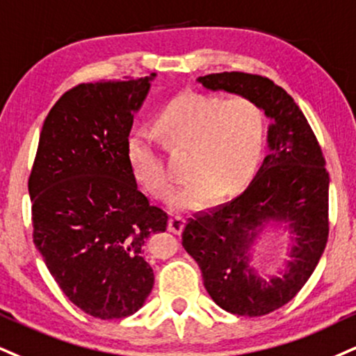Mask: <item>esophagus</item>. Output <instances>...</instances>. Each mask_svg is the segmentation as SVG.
Segmentation results:
<instances>
[{"instance_id": "esophagus-1", "label": "esophagus", "mask_w": 356, "mask_h": 356, "mask_svg": "<svg viewBox=\"0 0 356 356\" xmlns=\"http://www.w3.org/2000/svg\"><path fill=\"white\" fill-rule=\"evenodd\" d=\"M184 225H186V219H184L182 216H172L169 219V225H167V229H169V232L179 235L184 230Z\"/></svg>"}]
</instances>
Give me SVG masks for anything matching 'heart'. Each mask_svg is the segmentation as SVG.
Segmentation results:
<instances>
[{
    "instance_id": "1",
    "label": "heart",
    "mask_w": 356,
    "mask_h": 356,
    "mask_svg": "<svg viewBox=\"0 0 356 356\" xmlns=\"http://www.w3.org/2000/svg\"><path fill=\"white\" fill-rule=\"evenodd\" d=\"M157 131L170 149H189L187 175L192 179L174 195L177 211H199L217 197L241 192L262 156V111L242 96L222 99L184 92L159 114ZM127 154L136 179L156 199L172 194L175 177L151 137L132 136Z\"/></svg>"
}]
</instances>
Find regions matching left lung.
<instances>
[{
	"label": "left lung",
	"mask_w": 356,
	"mask_h": 356,
	"mask_svg": "<svg viewBox=\"0 0 356 356\" xmlns=\"http://www.w3.org/2000/svg\"><path fill=\"white\" fill-rule=\"evenodd\" d=\"M197 81L264 109L272 119L270 154L241 195L187 220L182 247L217 305L234 315H267L300 292L327 245L330 177L322 147L293 97L268 78L232 71ZM268 221H286L296 238L286 272L265 281L254 273L250 250Z\"/></svg>",
	"instance_id": "left-lung-1"
}]
</instances>
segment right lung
<instances>
[{"label":"right lung","instance_id":"obj_1","mask_svg":"<svg viewBox=\"0 0 356 356\" xmlns=\"http://www.w3.org/2000/svg\"><path fill=\"white\" fill-rule=\"evenodd\" d=\"M154 76L64 92L42 124L29 174L34 245L63 293L101 320L144 305L154 272L143 247L167 229V213L137 189L127 154Z\"/></svg>","mask_w":356,"mask_h":356}]
</instances>
